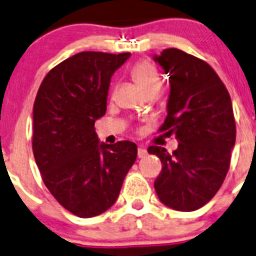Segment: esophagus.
Returning a JSON list of instances; mask_svg holds the SVG:
<instances>
[{"label": "esophagus", "mask_w": 256, "mask_h": 256, "mask_svg": "<svg viewBox=\"0 0 256 256\" xmlns=\"http://www.w3.org/2000/svg\"><path fill=\"white\" fill-rule=\"evenodd\" d=\"M146 154H148V152H146V150L143 146H140L138 148V157H139V158H143Z\"/></svg>", "instance_id": "esophagus-1"}]
</instances>
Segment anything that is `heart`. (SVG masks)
I'll return each mask as SVG.
<instances>
[{"label": "heart", "instance_id": "1", "mask_svg": "<svg viewBox=\"0 0 256 256\" xmlns=\"http://www.w3.org/2000/svg\"><path fill=\"white\" fill-rule=\"evenodd\" d=\"M131 76L139 85V88L144 91V94L150 92V91L158 92L160 88H161V78H160L158 72L153 64L148 63V62L136 64L131 70Z\"/></svg>", "mask_w": 256, "mask_h": 256}]
</instances>
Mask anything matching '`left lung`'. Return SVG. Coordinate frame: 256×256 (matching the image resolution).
<instances>
[{"mask_svg": "<svg viewBox=\"0 0 256 256\" xmlns=\"http://www.w3.org/2000/svg\"><path fill=\"white\" fill-rule=\"evenodd\" d=\"M153 60L168 76V116L160 130L174 134L178 148H148L162 162L154 180L160 201L178 211H194L219 190L236 142L230 96L206 62L179 48H166Z\"/></svg>", "mask_w": 256, "mask_h": 256, "instance_id": "8db88e82", "label": "left lung"}]
</instances>
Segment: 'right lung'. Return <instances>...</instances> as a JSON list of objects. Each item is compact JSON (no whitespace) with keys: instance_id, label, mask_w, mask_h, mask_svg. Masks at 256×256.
Segmentation results:
<instances>
[{"instance_id":"1","label":"right lung","mask_w":256,"mask_h":256,"mask_svg":"<svg viewBox=\"0 0 256 256\" xmlns=\"http://www.w3.org/2000/svg\"><path fill=\"white\" fill-rule=\"evenodd\" d=\"M130 52L84 51L46 74L33 106V154L56 201L80 218L106 211L134 165L132 142H99L95 121L106 114L113 73Z\"/></svg>"}]
</instances>
